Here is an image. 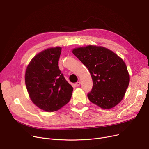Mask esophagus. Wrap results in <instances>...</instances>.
<instances>
[{
    "mask_svg": "<svg viewBox=\"0 0 149 149\" xmlns=\"http://www.w3.org/2000/svg\"><path fill=\"white\" fill-rule=\"evenodd\" d=\"M80 84H81V83H80L79 81H78V82H76V83L75 85L76 86H79L80 85Z\"/></svg>",
    "mask_w": 149,
    "mask_h": 149,
    "instance_id": "obj_1",
    "label": "esophagus"
}]
</instances>
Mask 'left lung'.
Instances as JSON below:
<instances>
[{
  "label": "left lung",
  "mask_w": 149,
  "mask_h": 149,
  "mask_svg": "<svg viewBox=\"0 0 149 149\" xmlns=\"http://www.w3.org/2000/svg\"><path fill=\"white\" fill-rule=\"evenodd\" d=\"M72 52L86 66L93 86L89 101L102 109H111L122 101L129 84L125 62L117 54L101 46L74 48Z\"/></svg>",
  "instance_id": "obj_1"
}]
</instances>
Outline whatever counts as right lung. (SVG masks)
<instances>
[{
    "label": "right lung",
    "mask_w": 149,
    "mask_h": 149,
    "mask_svg": "<svg viewBox=\"0 0 149 149\" xmlns=\"http://www.w3.org/2000/svg\"><path fill=\"white\" fill-rule=\"evenodd\" d=\"M61 47H52L36 55L25 71V82L31 101L48 112L56 111L68 102L73 88L58 66Z\"/></svg>",
    "instance_id": "obj_1"
}]
</instances>
